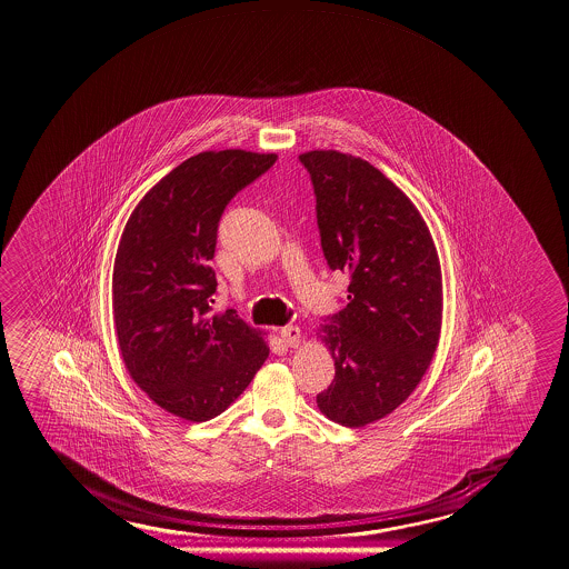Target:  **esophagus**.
I'll list each match as a JSON object with an SVG mask.
<instances>
[{"instance_id": "esophagus-1", "label": "esophagus", "mask_w": 569, "mask_h": 569, "mask_svg": "<svg viewBox=\"0 0 569 569\" xmlns=\"http://www.w3.org/2000/svg\"><path fill=\"white\" fill-rule=\"evenodd\" d=\"M280 339L287 345V347H299L300 345V329L299 327H282L279 331Z\"/></svg>"}]
</instances>
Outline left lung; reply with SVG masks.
Listing matches in <instances>:
<instances>
[{
    "label": "left lung",
    "mask_w": 569,
    "mask_h": 569,
    "mask_svg": "<svg viewBox=\"0 0 569 569\" xmlns=\"http://www.w3.org/2000/svg\"><path fill=\"white\" fill-rule=\"evenodd\" d=\"M317 197L322 254L351 274L347 307L317 331L335 379L322 415L365 427L393 413L423 379L441 335L443 282L433 238L403 190L357 156H299Z\"/></svg>",
    "instance_id": "8db88e82"
}]
</instances>
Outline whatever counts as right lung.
<instances>
[{
  "mask_svg": "<svg viewBox=\"0 0 569 569\" xmlns=\"http://www.w3.org/2000/svg\"><path fill=\"white\" fill-rule=\"evenodd\" d=\"M277 162L200 152L146 192L116 252L112 309L126 369L158 407L192 423L227 411L269 357L237 310L212 312L218 222L238 190Z\"/></svg>",
  "mask_w": 569,
  "mask_h": 569,
  "instance_id": "obj_1",
  "label": "right lung"
}]
</instances>
